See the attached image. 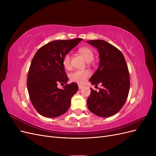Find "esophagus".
Listing matches in <instances>:
<instances>
[{
  "mask_svg": "<svg viewBox=\"0 0 156 156\" xmlns=\"http://www.w3.org/2000/svg\"><path fill=\"white\" fill-rule=\"evenodd\" d=\"M78 87H79V89H82L84 87L83 85H81V84H79L78 85Z\"/></svg>",
  "mask_w": 156,
  "mask_h": 156,
  "instance_id": "34e87169",
  "label": "esophagus"
}]
</instances>
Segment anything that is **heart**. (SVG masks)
<instances>
[{"instance_id":"obj_1","label":"heart","mask_w":156,"mask_h":156,"mask_svg":"<svg viewBox=\"0 0 156 156\" xmlns=\"http://www.w3.org/2000/svg\"><path fill=\"white\" fill-rule=\"evenodd\" d=\"M79 52L81 53L84 58L85 59L87 62H89L94 59V54L93 51L87 47L80 48ZM63 65L65 68L69 69L71 67V56L69 54L66 55L63 59ZM90 72L87 69L84 70H76L72 73L69 75V78L71 81L73 82L82 84L85 82L86 79L89 76Z\"/></svg>"}]
</instances>
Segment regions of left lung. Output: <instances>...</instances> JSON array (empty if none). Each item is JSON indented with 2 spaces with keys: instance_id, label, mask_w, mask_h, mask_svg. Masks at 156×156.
<instances>
[{
  "instance_id": "obj_1",
  "label": "left lung",
  "mask_w": 156,
  "mask_h": 156,
  "mask_svg": "<svg viewBox=\"0 0 156 156\" xmlns=\"http://www.w3.org/2000/svg\"><path fill=\"white\" fill-rule=\"evenodd\" d=\"M97 48L100 56L98 69L90 79L92 85L103 87L97 92L91 89L87 100L90 111L100 117H110L119 112L128 96L129 74L122 52L102 40L87 41Z\"/></svg>"
}]
</instances>
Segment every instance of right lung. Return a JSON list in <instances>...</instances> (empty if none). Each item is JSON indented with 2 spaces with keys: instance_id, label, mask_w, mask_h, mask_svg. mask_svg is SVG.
<instances>
[{
  "instance_id": "right-lung-1",
  "label": "right lung",
  "mask_w": 156,
  "mask_h": 156,
  "mask_svg": "<svg viewBox=\"0 0 156 156\" xmlns=\"http://www.w3.org/2000/svg\"><path fill=\"white\" fill-rule=\"evenodd\" d=\"M81 38L55 40L42 46L32 58L28 73L27 88L32 105L42 116L55 118L69 109L71 99L78 90V85L67 84L63 59ZM58 83L66 84L62 89Z\"/></svg>"
}]
</instances>
